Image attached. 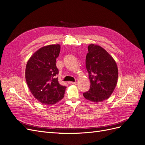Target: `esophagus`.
Returning a JSON list of instances; mask_svg holds the SVG:
<instances>
[{
	"mask_svg": "<svg viewBox=\"0 0 145 145\" xmlns=\"http://www.w3.org/2000/svg\"><path fill=\"white\" fill-rule=\"evenodd\" d=\"M68 83L69 85H74L76 84V82H68Z\"/></svg>",
	"mask_w": 145,
	"mask_h": 145,
	"instance_id": "esophagus-1",
	"label": "esophagus"
}]
</instances>
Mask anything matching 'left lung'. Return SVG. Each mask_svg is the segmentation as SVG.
I'll return each instance as SVG.
<instances>
[{
    "label": "left lung",
    "mask_w": 145,
    "mask_h": 145,
    "mask_svg": "<svg viewBox=\"0 0 145 145\" xmlns=\"http://www.w3.org/2000/svg\"><path fill=\"white\" fill-rule=\"evenodd\" d=\"M86 56V68L90 89L83 94L93 102H101L110 97L116 86L118 68L112 57L102 47L90 44Z\"/></svg>",
    "instance_id": "1"
}]
</instances>
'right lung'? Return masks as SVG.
Masks as SVG:
<instances>
[{
	"label": "right lung",
	"instance_id": "obj_1",
	"mask_svg": "<svg viewBox=\"0 0 145 145\" xmlns=\"http://www.w3.org/2000/svg\"><path fill=\"white\" fill-rule=\"evenodd\" d=\"M60 45H50L36 51L28 60L25 69V78L31 93L43 105H53L62 100L66 86L61 85L56 75L59 70L56 59Z\"/></svg>",
	"mask_w": 145,
	"mask_h": 145
}]
</instances>
